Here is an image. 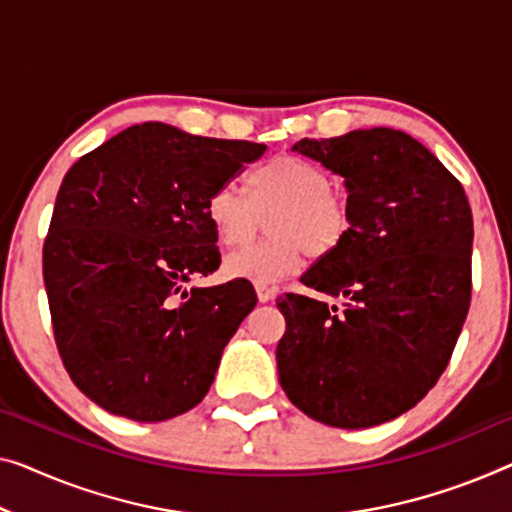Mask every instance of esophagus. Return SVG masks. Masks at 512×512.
<instances>
[{
  "label": "esophagus",
  "mask_w": 512,
  "mask_h": 512,
  "mask_svg": "<svg viewBox=\"0 0 512 512\" xmlns=\"http://www.w3.org/2000/svg\"><path fill=\"white\" fill-rule=\"evenodd\" d=\"M257 289V299L259 303H269L273 299V289L266 287V285H255Z\"/></svg>",
  "instance_id": "1"
}]
</instances>
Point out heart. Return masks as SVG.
Returning a JSON list of instances; mask_svg holds the SVG:
<instances>
[{"label":"heart","instance_id":"heart-1","mask_svg":"<svg viewBox=\"0 0 512 512\" xmlns=\"http://www.w3.org/2000/svg\"><path fill=\"white\" fill-rule=\"evenodd\" d=\"M246 194L232 183L213 188L204 213L223 246H241L266 223L271 239L225 257V271L255 285H273L294 276L303 253L326 255L349 232L347 202L331 190V174L322 165L294 154H280L246 174Z\"/></svg>","mask_w":512,"mask_h":512}]
</instances>
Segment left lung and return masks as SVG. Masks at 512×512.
<instances>
[{
	"mask_svg": "<svg viewBox=\"0 0 512 512\" xmlns=\"http://www.w3.org/2000/svg\"><path fill=\"white\" fill-rule=\"evenodd\" d=\"M292 151L345 179L349 232L301 282L347 301L338 312L310 296H280V386L331 427L393 421L437 384L467 319L469 200L430 149L393 128L303 137Z\"/></svg>",
	"mask_w": 512,
	"mask_h": 512,
	"instance_id": "1",
	"label": "left lung"
}]
</instances>
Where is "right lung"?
I'll use <instances>...</instances> for the list:
<instances>
[{
	"mask_svg": "<svg viewBox=\"0 0 512 512\" xmlns=\"http://www.w3.org/2000/svg\"><path fill=\"white\" fill-rule=\"evenodd\" d=\"M266 151L147 121L66 172L43 246V280L73 384L114 416L158 423L209 393L257 296L248 280L183 285L220 266L204 204Z\"/></svg>",
	"mask_w": 512,
	"mask_h": 512,
	"instance_id": "right-lung-1",
	"label": "right lung"
}]
</instances>
